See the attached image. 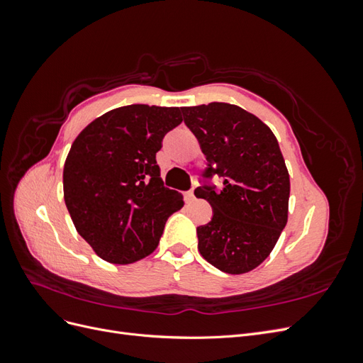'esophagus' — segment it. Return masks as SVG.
<instances>
[{
	"label": "esophagus",
	"instance_id": "34e87169",
	"mask_svg": "<svg viewBox=\"0 0 363 363\" xmlns=\"http://www.w3.org/2000/svg\"><path fill=\"white\" fill-rule=\"evenodd\" d=\"M184 196H186V201H188V203H192V201H194V199H195L194 191H188V192L184 194Z\"/></svg>",
	"mask_w": 363,
	"mask_h": 363
}]
</instances>
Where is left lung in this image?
<instances>
[{
  "label": "left lung",
  "instance_id": "left-lung-1",
  "mask_svg": "<svg viewBox=\"0 0 363 363\" xmlns=\"http://www.w3.org/2000/svg\"><path fill=\"white\" fill-rule=\"evenodd\" d=\"M186 125L207 159L206 177L224 188L195 189L213 208L196 227L200 255L227 274H245L265 260L288 223L289 172L271 128L242 107L211 103L182 107Z\"/></svg>",
  "mask_w": 363,
  "mask_h": 363
}]
</instances>
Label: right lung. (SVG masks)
Segmentation results:
<instances>
[{"instance_id":"right-lung-1","label":"right lung","mask_w":363,"mask_h":363,"mask_svg":"<svg viewBox=\"0 0 363 363\" xmlns=\"http://www.w3.org/2000/svg\"><path fill=\"white\" fill-rule=\"evenodd\" d=\"M180 107L131 104L94 119L65 160L63 196L79 235L103 260L128 265L159 245L183 195L163 186L156 152Z\"/></svg>"}]
</instances>
